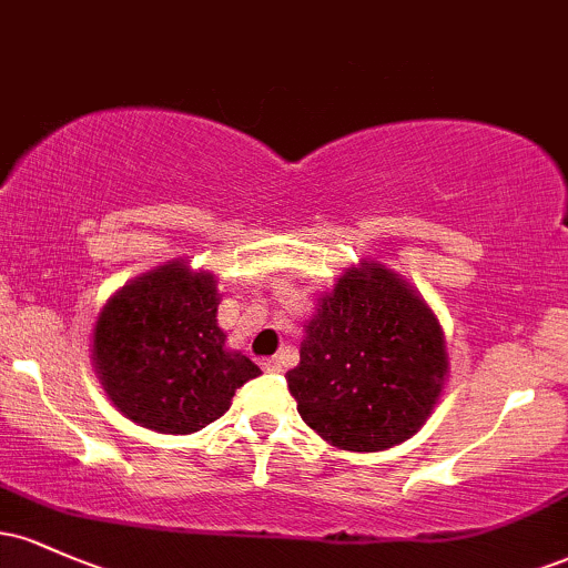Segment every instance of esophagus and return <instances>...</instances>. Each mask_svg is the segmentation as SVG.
<instances>
[{
    "instance_id": "obj_1",
    "label": "esophagus",
    "mask_w": 568,
    "mask_h": 568,
    "mask_svg": "<svg viewBox=\"0 0 568 568\" xmlns=\"http://www.w3.org/2000/svg\"><path fill=\"white\" fill-rule=\"evenodd\" d=\"M262 366L264 371H270V374H277V371H283V361H280V357H266Z\"/></svg>"
}]
</instances>
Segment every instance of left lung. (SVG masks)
I'll return each mask as SVG.
<instances>
[{
	"instance_id": "8db88e82",
	"label": "left lung",
	"mask_w": 568,
	"mask_h": 568,
	"mask_svg": "<svg viewBox=\"0 0 568 568\" xmlns=\"http://www.w3.org/2000/svg\"><path fill=\"white\" fill-rule=\"evenodd\" d=\"M288 389L306 427L342 452H384L419 433L448 379L438 315L379 262L352 264L317 296Z\"/></svg>"
}]
</instances>
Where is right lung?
I'll return each instance as SVG.
<instances>
[{
  "label": "right lung",
  "instance_id": "1",
  "mask_svg": "<svg viewBox=\"0 0 568 568\" xmlns=\"http://www.w3.org/2000/svg\"><path fill=\"white\" fill-rule=\"evenodd\" d=\"M219 280L189 258L128 280L98 312L93 368L114 408L162 435H189L224 416L262 368L226 347Z\"/></svg>",
  "mask_w": 568,
  "mask_h": 568
}]
</instances>
